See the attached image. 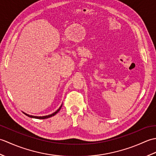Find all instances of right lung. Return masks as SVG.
<instances>
[{
	"mask_svg": "<svg viewBox=\"0 0 156 156\" xmlns=\"http://www.w3.org/2000/svg\"><path fill=\"white\" fill-rule=\"evenodd\" d=\"M62 105L60 106V107H59L57 111H56L55 112H54V113H52V114H51V115H47V116H44V117H36V116H32V115H27V114H26V113H25V112H23V113H24L25 115H27V116H28V117H31V118H35V119H47V118H49V117H52V116H54V115H55L56 113H58V112H59V111L61 109V108H62Z\"/></svg>",
	"mask_w": 156,
	"mask_h": 156,
	"instance_id": "add662e5",
	"label": "right lung"
}]
</instances>
